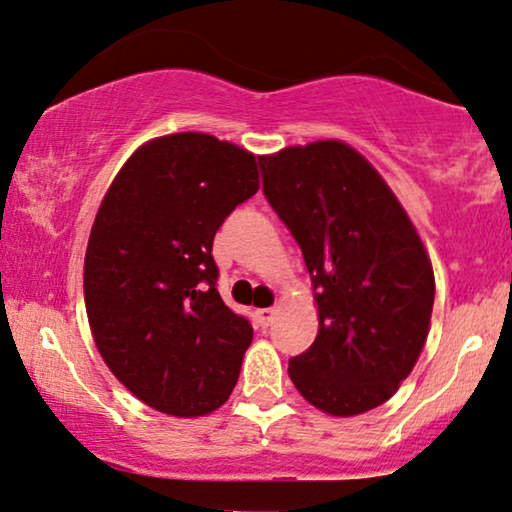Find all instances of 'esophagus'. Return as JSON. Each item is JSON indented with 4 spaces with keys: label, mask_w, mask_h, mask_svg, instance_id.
<instances>
[{
    "label": "esophagus",
    "mask_w": 512,
    "mask_h": 512,
    "mask_svg": "<svg viewBox=\"0 0 512 512\" xmlns=\"http://www.w3.org/2000/svg\"><path fill=\"white\" fill-rule=\"evenodd\" d=\"M274 314H277V309L274 307H268V309H256V321L261 328H268V325L272 323Z\"/></svg>",
    "instance_id": "34e87169"
}]
</instances>
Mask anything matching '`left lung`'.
<instances>
[{
  "mask_svg": "<svg viewBox=\"0 0 512 512\" xmlns=\"http://www.w3.org/2000/svg\"><path fill=\"white\" fill-rule=\"evenodd\" d=\"M258 164L318 305V335L288 360V376L330 416L376 409L411 374L429 332L434 272L416 228L374 166L339 140Z\"/></svg>",
  "mask_w": 512,
  "mask_h": 512,
  "instance_id": "8db88e82",
  "label": "left lung"
}]
</instances>
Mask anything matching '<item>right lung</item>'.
Instances as JSON below:
<instances>
[{
  "label": "right lung",
  "instance_id": "1",
  "mask_svg": "<svg viewBox=\"0 0 512 512\" xmlns=\"http://www.w3.org/2000/svg\"><path fill=\"white\" fill-rule=\"evenodd\" d=\"M258 191L256 157L207 133H170L131 154L96 212L85 307L96 348L152 409L196 418L238 383L254 328L217 291L212 242Z\"/></svg>",
  "mask_w": 512,
  "mask_h": 512
}]
</instances>
